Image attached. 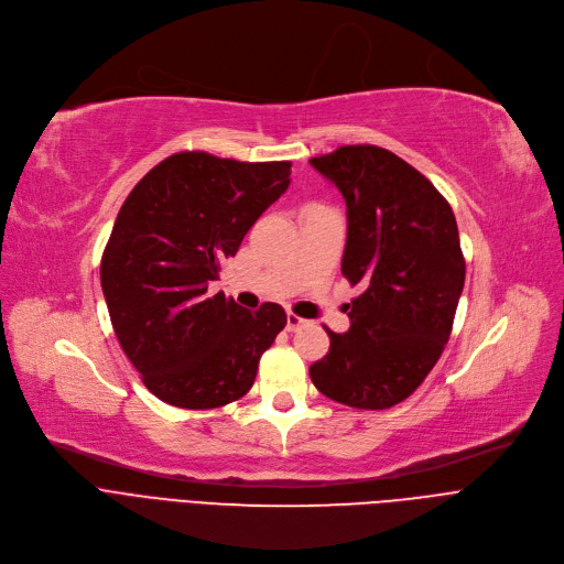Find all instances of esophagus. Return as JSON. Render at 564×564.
<instances>
[{
	"label": "esophagus",
	"mask_w": 564,
	"mask_h": 564,
	"mask_svg": "<svg viewBox=\"0 0 564 564\" xmlns=\"http://www.w3.org/2000/svg\"><path fill=\"white\" fill-rule=\"evenodd\" d=\"M306 324V319L304 317H300V315H294V313H288L285 315V329L288 332H297V329H302Z\"/></svg>",
	"instance_id": "esophagus-1"
}]
</instances>
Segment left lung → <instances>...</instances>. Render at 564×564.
<instances>
[{
  "label": "left lung",
  "instance_id": "obj_1",
  "mask_svg": "<svg viewBox=\"0 0 564 564\" xmlns=\"http://www.w3.org/2000/svg\"><path fill=\"white\" fill-rule=\"evenodd\" d=\"M347 203L340 272L359 285L349 332H329L311 366L315 389L354 409L406 400L446 347L466 262L451 203L387 148L340 145L311 160Z\"/></svg>",
  "mask_w": 564,
  "mask_h": 564
}]
</instances>
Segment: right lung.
<instances>
[{"label": "right lung", "instance_id": "obj_1", "mask_svg": "<svg viewBox=\"0 0 564 564\" xmlns=\"http://www.w3.org/2000/svg\"><path fill=\"white\" fill-rule=\"evenodd\" d=\"M290 166L185 151L153 166L126 198L100 283L118 343L162 402L215 409L253 387L285 311L267 302L251 313L207 288L288 189Z\"/></svg>", "mask_w": 564, "mask_h": 564}]
</instances>
